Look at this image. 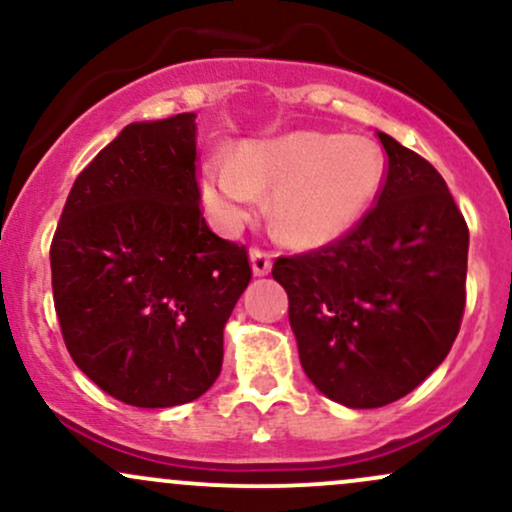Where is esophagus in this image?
Returning a JSON list of instances; mask_svg holds the SVG:
<instances>
[{
  "label": "esophagus",
  "mask_w": 512,
  "mask_h": 512,
  "mask_svg": "<svg viewBox=\"0 0 512 512\" xmlns=\"http://www.w3.org/2000/svg\"><path fill=\"white\" fill-rule=\"evenodd\" d=\"M250 262H252V272H255V276L269 274V269H272V252L262 248H252Z\"/></svg>",
  "instance_id": "34e87169"
}]
</instances>
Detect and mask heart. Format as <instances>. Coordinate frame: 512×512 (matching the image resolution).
I'll return each mask as SVG.
<instances>
[{
    "label": "heart",
    "mask_w": 512,
    "mask_h": 512,
    "mask_svg": "<svg viewBox=\"0 0 512 512\" xmlns=\"http://www.w3.org/2000/svg\"><path fill=\"white\" fill-rule=\"evenodd\" d=\"M385 180L380 146L366 137L293 132L240 146L236 163L204 161L199 190L221 228H238L272 192V226L296 245L330 243L349 231L378 197Z\"/></svg>",
    "instance_id": "1"
}]
</instances>
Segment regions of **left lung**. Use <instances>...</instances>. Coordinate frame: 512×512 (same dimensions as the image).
Listing matches in <instances>:
<instances>
[{"label": "left lung", "mask_w": 512, "mask_h": 512, "mask_svg": "<svg viewBox=\"0 0 512 512\" xmlns=\"http://www.w3.org/2000/svg\"><path fill=\"white\" fill-rule=\"evenodd\" d=\"M375 204L344 236L276 257L301 366L322 395L375 409L448 356L467 303L469 228L426 158L390 134Z\"/></svg>", "instance_id": "1"}]
</instances>
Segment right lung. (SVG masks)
Returning <instances> with one entry per match:
<instances>
[{
    "label": "right lung",
    "mask_w": 512,
    "mask_h": 512,
    "mask_svg": "<svg viewBox=\"0 0 512 512\" xmlns=\"http://www.w3.org/2000/svg\"><path fill=\"white\" fill-rule=\"evenodd\" d=\"M195 132V113L127 125L81 170L52 236L69 356L132 407H175L214 385L252 279L248 248L204 221Z\"/></svg>",
    "instance_id": "obj_1"
}]
</instances>
